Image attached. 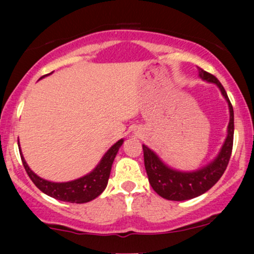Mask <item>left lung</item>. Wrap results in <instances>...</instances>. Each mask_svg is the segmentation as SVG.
<instances>
[{"mask_svg":"<svg viewBox=\"0 0 254 254\" xmlns=\"http://www.w3.org/2000/svg\"><path fill=\"white\" fill-rule=\"evenodd\" d=\"M199 76L203 81L215 83L221 90L225 100L228 102L230 120L228 125V135L220 152L213 162L203 166L196 171L183 172L171 169L161 161V158L155 154L147 145H142L144 156V166L147 171L149 183L156 193L166 200L184 201L196 197L206 193L216 184L223 175L230 161L234 144V109L229 100L223 85L214 75L199 68Z\"/></svg>","mask_w":254,"mask_h":254,"instance_id":"left-lung-1","label":"left lung"}]
</instances>
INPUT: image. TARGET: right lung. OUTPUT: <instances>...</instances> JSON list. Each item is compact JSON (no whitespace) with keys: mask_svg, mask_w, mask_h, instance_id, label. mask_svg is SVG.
Returning a JSON list of instances; mask_svg holds the SVG:
<instances>
[{"mask_svg":"<svg viewBox=\"0 0 254 254\" xmlns=\"http://www.w3.org/2000/svg\"><path fill=\"white\" fill-rule=\"evenodd\" d=\"M45 76H43V77H45ZM123 143V138L118 141L117 143H114L112 147L107 150L106 154L103 156L99 164L97 165L91 172L88 173V175L67 183H52L48 182V180L40 178L39 176H37L36 173L29 168V165L26 164L25 159H24L23 154L20 150L19 154L26 173L29 175L30 179L32 180L34 185H36L41 192H44L45 194H47V195L54 197V199L57 200L65 201V202L84 203L96 199V197L100 195V194L103 193V190L106 189L113 161L114 158H116L118 150H119V148Z\"/></svg>","mask_w":254,"mask_h":254,"instance_id":"1","label":"right lung"}]
</instances>
